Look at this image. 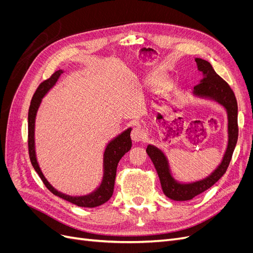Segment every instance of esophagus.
Here are the masks:
<instances>
[{"instance_id":"obj_1","label":"esophagus","mask_w":253,"mask_h":253,"mask_svg":"<svg viewBox=\"0 0 253 253\" xmlns=\"http://www.w3.org/2000/svg\"><path fill=\"white\" fill-rule=\"evenodd\" d=\"M144 137V132L143 129L140 128L139 126H136L132 129V133H131V138L133 141L135 142H138L141 141Z\"/></svg>"}]
</instances>
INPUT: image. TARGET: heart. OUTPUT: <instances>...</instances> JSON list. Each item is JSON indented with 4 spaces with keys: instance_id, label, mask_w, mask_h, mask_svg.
Masks as SVG:
<instances>
[{
    "instance_id": "obj_1",
    "label": "heart",
    "mask_w": 253,
    "mask_h": 253,
    "mask_svg": "<svg viewBox=\"0 0 253 253\" xmlns=\"http://www.w3.org/2000/svg\"><path fill=\"white\" fill-rule=\"evenodd\" d=\"M156 78H157V77H156V76H153V77L151 78V82H154V81L156 80Z\"/></svg>"
}]
</instances>
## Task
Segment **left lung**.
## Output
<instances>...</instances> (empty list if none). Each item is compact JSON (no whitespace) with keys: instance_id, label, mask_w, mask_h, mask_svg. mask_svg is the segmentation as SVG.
Instances as JSON below:
<instances>
[{"instance_id":"left-lung-1","label":"left lung","mask_w":253,"mask_h":253,"mask_svg":"<svg viewBox=\"0 0 253 253\" xmlns=\"http://www.w3.org/2000/svg\"><path fill=\"white\" fill-rule=\"evenodd\" d=\"M198 71L203 73V79L194 86L193 95L210 99L223 105L228 115V145L224 154L223 160L218 167L208 177L189 183H180L175 180L170 172V167L164 152L156 148L155 145L149 144L147 153L154 164L164 193L167 197L173 201H190L204 191L212 187L221 176L231 162V157L239 136V126H237V102L236 98L229 84L221 79L213 70L208 61L201 58H195Z\"/></svg>"}]
</instances>
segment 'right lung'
Segmentation results:
<instances>
[{
	"mask_svg": "<svg viewBox=\"0 0 253 253\" xmlns=\"http://www.w3.org/2000/svg\"><path fill=\"white\" fill-rule=\"evenodd\" d=\"M63 73L62 70H59L53 73L50 78L43 81L39 87L37 88L36 93L30 102L29 111H28V152L29 158L34 169L40 176L43 183L46 188L50 191L52 194H55L63 200L70 202L74 205L79 207H85V208H95V207L100 206L108 202L113 195L114 186H115V178H116V171L117 166L121 157L126 153H127L132 148V140H131V131L132 128L128 127L125 132L119 134L117 137H115L111 140L108 145H106L104 154H103V177L102 181L94 192H91L87 195L83 196H71L64 193H61L53 188L47 179L44 177V175L40 169L39 164H38L37 155H36V145H35V124H36V116L39 106L41 104L42 98L47 94V91L55 85L58 81L61 74Z\"/></svg>",
	"mask_w": 253,
	"mask_h": 253,
	"instance_id": "1",
	"label": "right lung"
}]
</instances>
